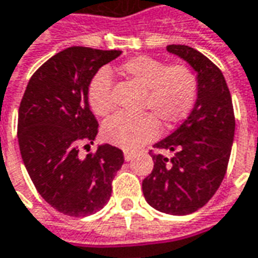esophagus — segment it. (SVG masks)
<instances>
[{"mask_svg":"<svg viewBox=\"0 0 258 258\" xmlns=\"http://www.w3.org/2000/svg\"><path fill=\"white\" fill-rule=\"evenodd\" d=\"M123 156H125L126 162H131V160L133 159V156H135V153H133V152H127V150H125Z\"/></svg>","mask_w":258,"mask_h":258,"instance_id":"esophagus-1","label":"esophagus"}]
</instances>
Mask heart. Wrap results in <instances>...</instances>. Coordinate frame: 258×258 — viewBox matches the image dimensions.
Instances as JSON below:
<instances>
[{
	"mask_svg": "<svg viewBox=\"0 0 258 258\" xmlns=\"http://www.w3.org/2000/svg\"><path fill=\"white\" fill-rule=\"evenodd\" d=\"M119 72L146 91L143 113L132 116L117 113L105 122V141L125 150H136L157 138L160 126L173 127L186 119L198 99V77L193 69L183 65H167L148 55H139L119 65ZM88 103L98 116L113 110L112 78L106 69L98 71L88 86Z\"/></svg>",
	"mask_w": 258,
	"mask_h": 258,
	"instance_id": "1",
	"label": "heart"
}]
</instances>
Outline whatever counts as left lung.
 Masks as SVG:
<instances>
[{
  "label": "left lung",
  "instance_id": "8db88e82",
  "mask_svg": "<svg viewBox=\"0 0 258 258\" xmlns=\"http://www.w3.org/2000/svg\"><path fill=\"white\" fill-rule=\"evenodd\" d=\"M166 51L189 63L198 77V99L190 115L155 148L173 157L152 155L153 170L142 190L153 209L186 216L213 198L222 184L234 139V110L222 71L187 45H167Z\"/></svg>",
  "mask_w": 258,
  "mask_h": 258
}]
</instances>
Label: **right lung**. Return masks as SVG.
<instances>
[{
  "mask_svg": "<svg viewBox=\"0 0 258 258\" xmlns=\"http://www.w3.org/2000/svg\"><path fill=\"white\" fill-rule=\"evenodd\" d=\"M122 51L71 46L31 77L18 110V143L31 180L46 203L71 217L99 212L110 199L123 152L99 145L82 157L98 135L88 103L93 75Z\"/></svg>",
  "mask_w": 258,
  "mask_h": 258,
  "instance_id": "add662e5",
  "label": "right lung"
}]
</instances>
